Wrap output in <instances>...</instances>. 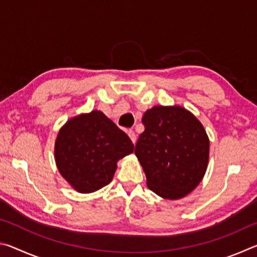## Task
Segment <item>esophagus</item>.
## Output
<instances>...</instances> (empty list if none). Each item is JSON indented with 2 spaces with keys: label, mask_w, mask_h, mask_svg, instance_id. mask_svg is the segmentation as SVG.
<instances>
[{
  "label": "esophagus",
  "mask_w": 257,
  "mask_h": 257,
  "mask_svg": "<svg viewBox=\"0 0 257 257\" xmlns=\"http://www.w3.org/2000/svg\"><path fill=\"white\" fill-rule=\"evenodd\" d=\"M128 135H129V137H130V139H132V142L133 143H136V134H135V132H134V130H132V129H130V130H128Z\"/></svg>",
  "instance_id": "esophagus-1"
}]
</instances>
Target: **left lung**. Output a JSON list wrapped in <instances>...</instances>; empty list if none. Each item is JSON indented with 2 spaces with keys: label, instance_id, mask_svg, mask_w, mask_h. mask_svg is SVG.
Returning a JSON list of instances; mask_svg holds the SVG:
<instances>
[{
  "label": "left lung",
  "instance_id": "left-lung-1",
  "mask_svg": "<svg viewBox=\"0 0 257 257\" xmlns=\"http://www.w3.org/2000/svg\"><path fill=\"white\" fill-rule=\"evenodd\" d=\"M145 130L135 154L146 175L147 187L165 199L193 191L205 175L210 141L196 116L181 106H153L143 115Z\"/></svg>",
  "mask_w": 257,
  "mask_h": 257
}]
</instances>
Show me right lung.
<instances>
[{"label": "right lung", "mask_w": 257, "mask_h": 257, "mask_svg": "<svg viewBox=\"0 0 257 257\" xmlns=\"http://www.w3.org/2000/svg\"><path fill=\"white\" fill-rule=\"evenodd\" d=\"M128 135L101 111L77 115L60 129L55 162L77 191L93 193L112 181L116 162L134 152Z\"/></svg>", "instance_id": "obj_1"}]
</instances>
